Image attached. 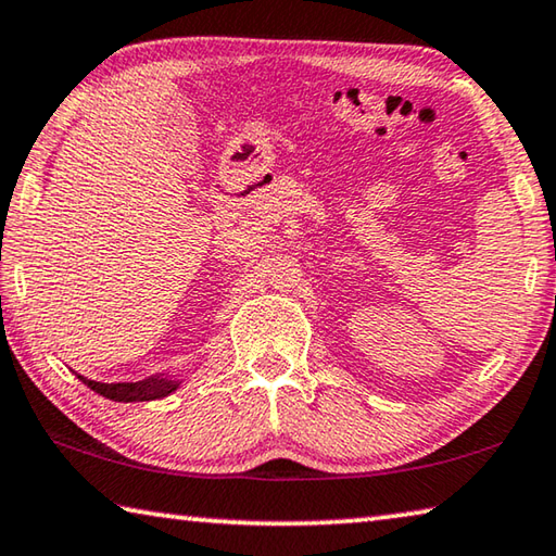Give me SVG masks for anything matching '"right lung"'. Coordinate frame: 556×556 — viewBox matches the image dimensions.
<instances>
[{"label": "right lung", "instance_id": "add662e5", "mask_svg": "<svg viewBox=\"0 0 556 556\" xmlns=\"http://www.w3.org/2000/svg\"><path fill=\"white\" fill-rule=\"evenodd\" d=\"M78 378L88 384L92 392L102 394V397H108L112 402H149V400H162L166 394H172L174 390H178V382L176 378H168V375H156V378H147V380H139V382H96V380H88L78 375Z\"/></svg>", "mask_w": 556, "mask_h": 556}]
</instances>
